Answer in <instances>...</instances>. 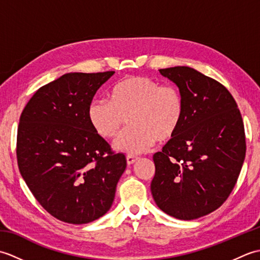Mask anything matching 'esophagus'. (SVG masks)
Wrapping results in <instances>:
<instances>
[{
    "mask_svg": "<svg viewBox=\"0 0 260 260\" xmlns=\"http://www.w3.org/2000/svg\"><path fill=\"white\" fill-rule=\"evenodd\" d=\"M137 156H134V155H131V154H128V155L126 156V161H127V164L128 165H131V164H133V163H135L136 161H137Z\"/></svg>",
    "mask_w": 260,
    "mask_h": 260,
    "instance_id": "1",
    "label": "esophagus"
}]
</instances>
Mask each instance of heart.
<instances>
[{
  "label": "heart",
  "mask_w": 260,
  "mask_h": 260,
  "mask_svg": "<svg viewBox=\"0 0 260 260\" xmlns=\"http://www.w3.org/2000/svg\"><path fill=\"white\" fill-rule=\"evenodd\" d=\"M184 101L174 86H161L147 77L129 76L116 84L110 101L97 99L88 107L93 131L105 140L119 133L125 119L128 129L114 142L117 151L140 154L154 142L165 143L178 133L184 117Z\"/></svg>",
  "instance_id": "b5f03b06"
}]
</instances>
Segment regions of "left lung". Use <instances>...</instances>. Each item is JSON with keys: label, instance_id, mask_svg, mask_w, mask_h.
<instances>
[{"label": "left lung", "instance_id": "8db88e82", "mask_svg": "<svg viewBox=\"0 0 260 260\" xmlns=\"http://www.w3.org/2000/svg\"><path fill=\"white\" fill-rule=\"evenodd\" d=\"M179 87L184 117L172 139L153 155L151 191L163 212L193 220L222 206L245 161V127L227 88L198 70L159 69Z\"/></svg>", "mask_w": 260, "mask_h": 260}]
</instances>
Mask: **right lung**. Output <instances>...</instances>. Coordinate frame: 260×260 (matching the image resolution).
<instances>
[{
    "instance_id": "right-lung-1",
    "label": "right lung",
    "mask_w": 260,
    "mask_h": 260,
    "mask_svg": "<svg viewBox=\"0 0 260 260\" xmlns=\"http://www.w3.org/2000/svg\"><path fill=\"white\" fill-rule=\"evenodd\" d=\"M115 71L70 73L42 86L21 114L16 157L22 178L52 217L82 224L110 209L126 157L88 119L97 90Z\"/></svg>"
}]
</instances>
